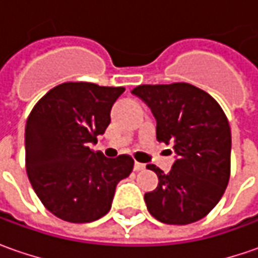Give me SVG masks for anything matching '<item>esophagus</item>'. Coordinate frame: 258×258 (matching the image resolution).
I'll return each mask as SVG.
<instances>
[{
    "label": "esophagus",
    "instance_id": "34e87169",
    "mask_svg": "<svg viewBox=\"0 0 258 258\" xmlns=\"http://www.w3.org/2000/svg\"><path fill=\"white\" fill-rule=\"evenodd\" d=\"M135 171H144L145 169V165L141 164V162H135Z\"/></svg>",
    "mask_w": 258,
    "mask_h": 258
}]
</instances>
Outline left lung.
Here are the masks:
<instances>
[{
    "instance_id": "8db88e82",
    "label": "left lung",
    "mask_w": 258,
    "mask_h": 258,
    "mask_svg": "<svg viewBox=\"0 0 258 258\" xmlns=\"http://www.w3.org/2000/svg\"><path fill=\"white\" fill-rule=\"evenodd\" d=\"M132 93L151 107L156 139L171 145L176 158L168 173L154 164L146 166L159 179L145 194L148 211L164 224L201 220L221 200L230 179L231 131L224 110L189 83L142 85Z\"/></svg>"
}]
</instances>
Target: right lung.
<instances>
[{"label": "right lung", "instance_id": "1", "mask_svg": "<svg viewBox=\"0 0 258 258\" xmlns=\"http://www.w3.org/2000/svg\"><path fill=\"white\" fill-rule=\"evenodd\" d=\"M123 87L67 82L37 102L25 124V168L45 208L69 223H92L109 213L116 185L129 176V155L94 152Z\"/></svg>", "mask_w": 258, "mask_h": 258}]
</instances>
